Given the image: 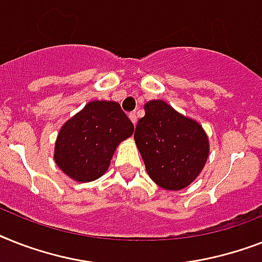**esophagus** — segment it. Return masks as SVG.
<instances>
[{"label":"esophagus","mask_w":262,"mask_h":262,"mask_svg":"<svg viewBox=\"0 0 262 262\" xmlns=\"http://www.w3.org/2000/svg\"><path fill=\"white\" fill-rule=\"evenodd\" d=\"M129 118H130V121L133 122V125L137 124V114H136V113H130V114H129Z\"/></svg>","instance_id":"1"}]
</instances>
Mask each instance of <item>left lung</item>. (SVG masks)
Instances as JSON below:
<instances>
[{
  "mask_svg": "<svg viewBox=\"0 0 262 262\" xmlns=\"http://www.w3.org/2000/svg\"><path fill=\"white\" fill-rule=\"evenodd\" d=\"M144 110L135 141L148 175L164 190L186 188L207 161L210 142L205 129L161 99L146 102Z\"/></svg>",
  "mask_w": 262,
  "mask_h": 262,
  "instance_id": "left-lung-1",
  "label": "left lung"
}]
</instances>
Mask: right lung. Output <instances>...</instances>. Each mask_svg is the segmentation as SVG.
<instances>
[{
  "instance_id": "add662e5",
  "label": "right lung",
  "mask_w": 262,
  "mask_h": 262,
  "mask_svg": "<svg viewBox=\"0 0 262 262\" xmlns=\"http://www.w3.org/2000/svg\"><path fill=\"white\" fill-rule=\"evenodd\" d=\"M133 132L132 121L117 102L91 101L60 127L55 163L70 179L94 182L107 171L117 146Z\"/></svg>"
}]
</instances>
